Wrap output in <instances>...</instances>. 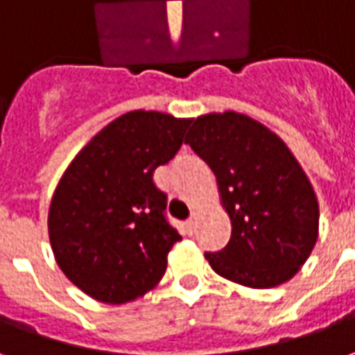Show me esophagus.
Here are the masks:
<instances>
[{"label": "esophagus", "mask_w": 355, "mask_h": 355, "mask_svg": "<svg viewBox=\"0 0 355 355\" xmlns=\"http://www.w3.org/2000/svg\"><path fill=\"white\" fill-rule=\"evenodd\" d=\"M196 223H198V220H196V216H192V218H188V220H186V230L190 232V234H192L193 228H196Z\"/></svg>", "instance_id": "34e87169"}]
</instances>
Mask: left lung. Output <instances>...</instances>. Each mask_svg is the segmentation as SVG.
Instances as JSON below:
<instances>
[{
  "label": "left lung",
  "mask_w": 355,
  "mask_h": 355,
  "mask_svg": "<svg viewBox=\"0 0 355 355\" xmlns=\"http://www.w3.org/2000/svg\"><path fill=\"white\" fill-rule=\"evenodd\" d=\"M184 142L215 173L232 223L228 245L205 253L211 268L251 289L289 282L315 247L320 205L287 144L232 110L196 117Z\"/></svg>",
  "instance_id": "left-lung-1"
}]
</instances>
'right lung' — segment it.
Masks as SVG:
<instances>
[{
    "label": "right lung",
    "instance_id": "right-lung-1",
    "mask_svg": "<svg viewBox=\"0 0 355 355\" xmlns=\"http://www.w3.org/2000/svg\"><path fill=\"white\" fill-rule=\"evenodd\" d=\"M190 117L132 110L94 135L60 177L49 205V241L70 282L104 304L154 289L180 241L165 218L154 171L184 142Z\"/></svg>",
    "mask_w": 355,
    "mask_h": 355
}]
</instances>
